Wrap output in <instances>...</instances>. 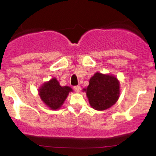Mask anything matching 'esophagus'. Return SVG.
I'll return each mask as SVG.
<instances>
[{
  "label": "esophagus",
  "instance_id": "obj_1",
  "mask_svg": "<svg viewBox=\"0 0 156 156\" xmlns=\"http://www.w3.org/2000/svg\"><path fill=\"white\" fill-rule=\"evenodd\" d=\"M74 89L76 92L79 93L80 92V86H76V87H74Z\"/></svg>",
  "mask_w": 156,
  "mask_h": 156
}]
</instances>
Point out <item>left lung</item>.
<instances>
[{"instance_id":"8db88e82","label":"left lung","mask_w":156,"mask_h":156,"mask_svg":"<svg viewBox=\"0 0 156 156\" xmlns=\"http://www.w3.org/2000/svg\"><path fill=\"white\" fill-rule=\"evenodd\" d=\"M87 94L91 107L98 111H104L117 103L120 94V84L115 76L95 73L89 80Z\"/></svg>"}]
</instances>
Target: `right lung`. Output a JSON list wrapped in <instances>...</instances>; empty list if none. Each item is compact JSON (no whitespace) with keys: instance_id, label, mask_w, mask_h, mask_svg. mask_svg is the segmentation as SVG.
Segmentation results:
<instances>
[{"instance_id":"obj_1","label":"right lung","mask_w":156,"mask_h":156,"mask_svg":"<svg viewBox=\"0 0 156 156\" xmlns=\"http://www.w3.org/2000/svg\"><path fill=\"white\" fill-rule=\"evenodd\" d=\"M71 87H62L55 78L46 81L38 89L41 100L51 110L60 108L69 92H73Z\"/></svg>"}]
</instances>
